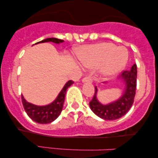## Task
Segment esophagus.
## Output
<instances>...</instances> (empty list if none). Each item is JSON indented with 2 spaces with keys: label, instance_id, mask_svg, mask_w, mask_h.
<instances>
[{
  "label": "esophagus",
  "instance_id": "obj_1",
  "mask_svg": "<svg viewBox=\"0 0 158 158\" xmlns=\"http://www.w3.org/2000/svg\"><path fill=\"white\" fill-rule=\"evenodd\" d=\"M81 81H82V82H92V79L90 77H84Z\"/></svg>",
  "mask_w": 158,
  "mask_h": 158
}]
</instances>
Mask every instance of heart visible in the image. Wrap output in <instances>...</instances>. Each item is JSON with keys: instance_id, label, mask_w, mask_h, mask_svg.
I'll list each match as a JSON object with an SVG mask.
<instances>
[{"instance_id": "heart-1", "label": "heart", "mask_w": 158, "mask_h": 158, "mask_svg": "<svg viewBox=\"0 0 158 158\" xmlns=\"http://www.w3.org/2000/svg\"><path fill=\"white\" fill-rule=\"evenodd\" d=\"M78 54L80 61L88 68H94L102 64L101 75L105 79L122 70L128 59L126 48L108 42L82 47Z\"/></svg>"}]
</instances>
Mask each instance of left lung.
I'll use <instances>...</instances> for the list:
<instances>
[{
  "instance_id": "obj_1",
  "label": "left lung",
  "mask_w": 158,
  "mask_h": 158,
  "mask_svg": "<svg viewBox=\"0 0 158 158\" xmlns=\"http://www.w3.org/2000/svg\"><path fill=\"white\" fill-rule=\"evenodd\" d=\"M137 65L133 64L131 70H125L118 79L124 85V90L120 97L114 102L102 104L98 100V89L95 87V94L89 105L92 111L96 115L106 120H115L123 117L132 106L137 88ZM106 83V82H105Z\"/></svg>"
}]
</instances>
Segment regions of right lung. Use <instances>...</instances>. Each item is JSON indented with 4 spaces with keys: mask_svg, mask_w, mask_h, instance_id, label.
Listing matches in <instances>:
<instances>
[{
    "mask_svg": "<svg viewBox=\"0 0 158 158\" xmlns=\"http://www.w3.org/2000/svg\"><path fill=\"white\" fill-rule=\"evenodd\" d=\"M44 42H53L55 44H60V43L64 42L63 40L56 39V38H49L42 40L39 42L35 43L39 44V43ZM73 84V81L72 80L68 81L64 86L63 87L62 90H61L60 93L56 98L55 100L50 104L46 105V106H36V105L32 104V103L28 102L23 95L21 96L22 99V103L23 108H24L25 111L27 112V115L30 117L33 121L39 123V124H48V123H52V121L55 120L60 115L61 110L63 108V105H64V97L66 94V90L70 85Z\"/></svg>",
    "mask_w": 158,
    "mask_h": 158,
    "instance_id": "add662e5",
    "label": "right lung"
}]
</instances>
